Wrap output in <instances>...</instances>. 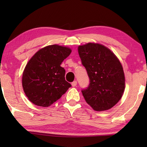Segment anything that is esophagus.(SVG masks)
Instances as JSON below:
<instances>
[{
    "instance_id": "1",
    "label": "esophagus",
    "mask_w": 147,
    "mask_h": 147,
    "mask_svg": "<svg viewBox=\"0 0 147 147\" xmlns=\"http://www.w3.org/2000/svg\"><path fill=\"white\" fill-rule=\"evenodd\" d=\"M77 85V81H74L73 82H71V86H73V87H75Z\"/></svg>"
}]
</instances>
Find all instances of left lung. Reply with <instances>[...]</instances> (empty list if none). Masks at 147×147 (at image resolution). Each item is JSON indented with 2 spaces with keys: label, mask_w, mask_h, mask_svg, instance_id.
Returning a JSON list of instances; mask_svg holds the SVG:
<instances>
[{
  "label": "left lung",
  "mask_w": 147,
  "mask_h": 147,
  "mask_svg": "<svg viewBox=\"0 0 147 147\" xmlns=\"http://www.w3.org/2000/svg\"><path fill=\"white\" fill-rule=\"evenodd\" d=\"M78 53L90 78L88 87L82 90L84 99L96 111L110 109L122 98L125 88L119 59L108 48L98 43L80 45Z\"/></svg>",
  "instance_id": "1"
}]
</instances>
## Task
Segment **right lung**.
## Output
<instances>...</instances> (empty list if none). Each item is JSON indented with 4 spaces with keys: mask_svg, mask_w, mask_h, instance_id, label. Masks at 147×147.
<instances>
[{
    "mask_svg": "<svg viewBox=\"0 0 147 147\" xmlns=\"http://www.w3.org/2000/svg\"><path fill=\"white\" fill-rule=\"evenodd\" d=\"M71 52L68 47L52 45L42 48L31 58L24 69L22 84L32 103L48 107L71 87L65 80V69L60 66Z\"/></svg>",
    "mask_w": 147,
    "mask_h": 147,
    "instance_id": "1",
    "label": "right lung"
}]
</instances>
